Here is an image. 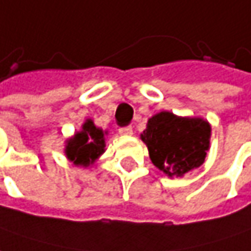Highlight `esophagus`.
I'll return each instance as SVG.
<instances>
[{"label": "esophagus", "instance_id": "1", "mask_svg": "<svg viewBox=\"0 0 251 251\" xmlns=\"http://www.w3.org/2000/svg\"><path fill=\"white\" fill-rule=\"evenodd\" d=\"M133 133V129L130 126H124V127H119V135L122 136H130Z\"/></svg>", "mask_w": 251, "mask_h": 251}]
</instances>
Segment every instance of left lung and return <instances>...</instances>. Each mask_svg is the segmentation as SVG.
<instances>
[{
    "label": "left lung",
    "instance_id": "8db88e82",
    "mask_svg": "<svg viewBox=\"0 0 251 251\" xmlns=\"http://www.w3.org/2000/svg\"><path fill=\"white\" fill-rule=\"evenodd\" d=\"M211 126L201 118H178L160 112L149 119L142 140L151 163L169 177L198 169L209 149Z\"/></svg>",
    "mask_w": 251,
    "mask_h": 251
}]
</instances>
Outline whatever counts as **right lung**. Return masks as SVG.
<instances>
[{
	"mask_svg": "<svg viewBox=\"0 0 251 251\" xmlns=\"http://www.w3.org/2000/svg\"><path fill=\"white\" fill-rule=\"evenodd\" d=\"M104 132L88 119L82 125L81 132L75 133V136L67 142L66 154L75 166L87 167L104 153Z\"/></svg>",
	"mask_w": 251,
	"mask_h": 251,
	"instance_id": "1",
	"label": "right lung"
}]
</instances>
